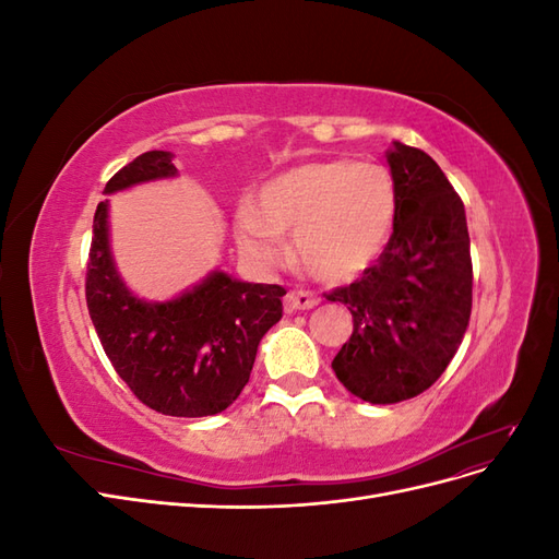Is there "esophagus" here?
<instances>
[{"instance_id":"obj_1","label":"esophagus","mask_w":559,"mask_h":559,"mask_svg":"<svg viewBox=\"0 0 559 559\" xmlns=\"http://www.w3.org/2000/svg\"><path fill=\"white\" fill-rule=\"evenodd\" d=\"M319 302V298H317V294H312V292H289L286 294V298H284V308L289 310V312H294V310H310V308H314Z\"/></svg>"}]
</instances>
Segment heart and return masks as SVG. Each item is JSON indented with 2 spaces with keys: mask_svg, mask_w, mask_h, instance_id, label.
<instances>
[{
  "mask_svg": "<svg viewBox=\"0 0 559 559\" xmlns=\"http://www.w3.org/2000/svg\"><path fill=\"white\" fill-rule=\"evenodd\" d=\"M396 186L376 163L312 160L265 181L235 214V240L261 267L286 257L294 235L298 259L324 280H349L373 263L394 228Z\"/></svg>",
  "mask_w": 559,
  "mask_h": 559,
  "instance_id": "1",
  "label": "heart"
}]
</instances>
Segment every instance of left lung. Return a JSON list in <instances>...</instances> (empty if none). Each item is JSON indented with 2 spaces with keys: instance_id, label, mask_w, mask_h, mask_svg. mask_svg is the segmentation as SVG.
I'll return each mask as SVG.
<instances>
[{
  "instance_id": "obj_1",
  "label": "left lung",
  "mask_w": 559,
  "mask_h": 559,
  "mask_svg": "<svg viewBox=\"0 0 559 559\" xmlns=\"http://www.w3.org/2000/svg\"><path fill=\"white\" fill-rule=\"evenodd\" d=\"M394 233L378 261L326 298L352 312L354 331L333 370L368 403H399L429 389L462 345L473 265L462 198L421 148L394 142Z\"/></svg>"
}]
</instances>
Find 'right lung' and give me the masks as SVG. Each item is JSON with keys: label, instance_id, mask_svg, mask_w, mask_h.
Instances as JSON below:
<instances>
[{"label": "right lung", "instance_id": "1", "mask_svg": "<svg viewBox=\"0 0 559 559\" xmlns=\"http://www.w3.org/2000/svg\"><path fill=\"white\" fill-rule=\"evenodd\" d=\"M170 151H146L121 167L105 193L175 177ZM109 200L93 218L86 302L116 373L151 411L207 417L240 396L261 337L282 319L280 284H251L214 270L193 289L148 302L123 284L109 249Z\"/></svg>", "mask_w": 559, "mask_h": 559}]
</instances>
